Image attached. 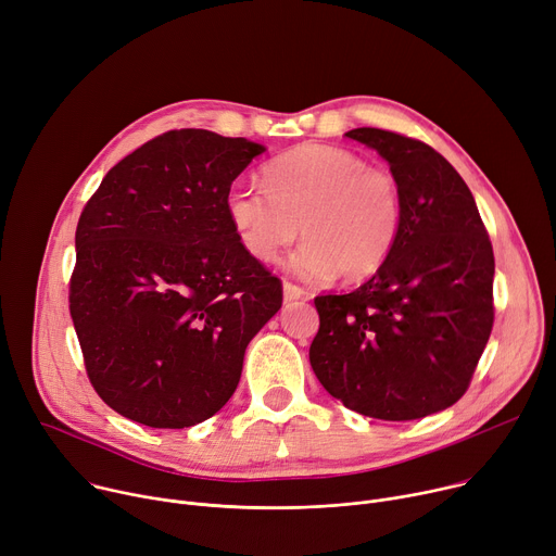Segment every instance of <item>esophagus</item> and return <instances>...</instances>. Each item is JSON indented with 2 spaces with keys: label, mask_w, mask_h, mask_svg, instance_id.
Wrapping results in <instances>:
<instances>
[{
  "label": "esophagus",
  "mask_w": 556,
  "mask_h": 556,
  "mask_svg": "<svg viewBox=\"0 0 556 556\" xmlns=\"http://www.w3.org/2000/svg\"><path fill=\"white\" fill-rule=\"evenodd\" d=\"M301 296H308L306 288H301L292 281H283V299L286 301H294V299H301Z\"/></svg>",
  "instance_id": "obj_1"
}]
</instances>
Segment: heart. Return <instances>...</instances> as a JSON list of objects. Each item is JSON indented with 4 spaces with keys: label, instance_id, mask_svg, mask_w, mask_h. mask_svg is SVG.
I'll return each instance as SVG.
<instances>
[{
    "label": "heart",
    "instance_id": "obj_1",
    "mask_svg": "<svg viewBox=\"0 0 556 556\" xmlns=\"http://www.w3.org/2000/svg\"><path fill=\"white\" fill-rule=\"evenodd\" d=\"M266 188L235 181L226 215L250 257L270 262L304 235L290 257L306 279L362 281L377 275L396 245L403 206L396 177L350 150L306 143L270 162Z\"/></svg>",
    "mask_w": 556,
    "mask_h": 556
}]
</instances>
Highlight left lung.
I'll use <instances>...</instances> for the list:
<instances>
[{
    "mask_svg": "<svg viewBox=\"0 0 556 556\" xmlns=\"http://www.w3.org/2000/svg\"><path fill=\"white\" fill-rule=\"evenodd\" d=\"M390 164L403 222L383 268L348 294H319L311 366L345 408L410 421L457 403L494 324V252L475 197L415 137L355 128Z\"/></svg>",
    "mask_w": 556,
    "mask_h": 556,
    "instance_id": "left-lung-1",
    "label": "left lung"
}]
</instances>
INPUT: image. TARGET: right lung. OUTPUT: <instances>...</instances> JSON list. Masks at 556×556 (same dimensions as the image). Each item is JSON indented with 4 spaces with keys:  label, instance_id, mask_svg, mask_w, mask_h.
<instances>
[{
    "label": "right lung",
    "instance_id": "1",
    "mask_svg": "<svg viewBox=\"0 0 556 556\" xmlns=\"http://www.w3.org/2000/svg\"><path fill=\"white\" fill-rule=\"evenodd\" d=\"M264 153L243 137L168 130L109 170L81 211L71 317L104 403L190 428L232 396L243 352L281 308V281L241 248L226 192Z\"/></svg>",
    "mask_w": 556,
    "mask_h": 556
}]
</instances>
